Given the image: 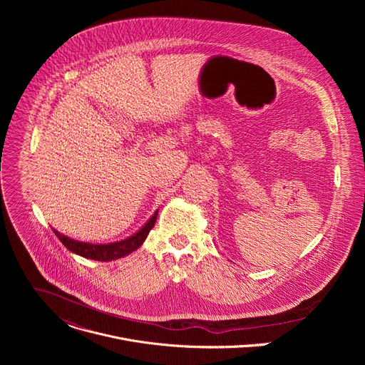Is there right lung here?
Wrapping results in <instances>:
<instances>
[{
	"mask_svg": "<svg viewBox=\"0 0 365 365\" xmlns=\"http://www.w3.org/2000/svg\"><path fill=\"white\" fill-rule=\"evenodd\" d=\"M158 214H159V211H155L154 215L147 221V224L140 231H137L131 237H128L123 241H117V242L91 244V242H82V241L69 238V237L61 234L58 230H53V232L56 234V237L62 241V244L69 251H72L81 257H85V258L96 259V262H111V259L125 257V255L131 254L133 251H135L138 247H141V244L145 241L150 230L154 227L155 220H158Z\"/></svg>",
	"mask_w": 365,
	"mask_h": 365,
	"instance_id": "add662e5",
	"label": "right lung"
}]
</instances>
